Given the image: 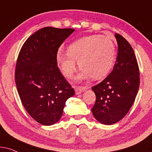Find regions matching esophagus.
Wrapping results in <instances>:
<instances>
[{
	"mask_svg": "<svg viewBox=\"0 0 152 152\" xmlns=\"http://www.w3.org/2000/svg\"><path fill=\"white\" fill-rule=\"evenodd\" d=\"M89 87L86 86V87H76V90H75V92H76V94H81L83 92L86 91L87 89H88Z\"/></svg>",
	"mask_w": 152,
	"mask_h": 152,
	"instance_id": "34e87169",
	"label": "esophagus"
}]
</instances>
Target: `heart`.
Here are the masks:
<instances>
[{
	"label": "heart",
	"mask_w": 152,
	"mask_h": 152,
	"mask_svg": "<svg viewBox=\"0 0 152 152\" xmlns=\"http://www.w3.org/2000/svg\"><path fill=\"white\" fill-rule=\"evenodd\" d=\"M116 48L113 40L106 36H86L68 46L67 53L58 52L57 62L65 77H72L76 63L82 69L76 79L83 80L92 77L97 80L110 72L114 62Z\"/></svg>",
	"instance_id": "b5f03b06"
}]
</instances>
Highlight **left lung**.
Masks as SVG:
<instances>
[{
	"label": "left lung",
	"mask_w": 152,
	"mask_h": 152,
	"mask_svg": "<svg viewBox=\"0 0 152 152\" xmlns=\"http://www.w3.org/2000/svg\"><path fill=\"white\" fill-rule=\"evenodd\" d=\"M118 53L110 74L92 87L96 102L92 108L95 119L106 125L122 120L134 103L140 86L138 64L130 44L115 33Z\"/></svg>",
	"instance_id": "8db88e82"
}]
</instances>
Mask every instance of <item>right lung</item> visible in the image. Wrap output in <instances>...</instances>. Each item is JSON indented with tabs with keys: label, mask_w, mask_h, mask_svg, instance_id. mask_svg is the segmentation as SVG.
I'll use <instances>...</instances> for the list:
<instances>
[{
	"label": "right lung",
	"mask_w": 152,
	"mask_h": 152,
	"mask_svg": "<svg viewBox=\"0 0 152 152\" xmlns=\"http://www.w3.org/2000/svg\"><path fill=\"white\" fill-rule=\"evenodd\" d=\"M74 29L46 27L28 38L20 50L15 82L22 104L38 123L50 126L61 118L75 92L58 67V48Z\"/></svg>",
	"instance_id": "obj_1"
}]
</instances>
